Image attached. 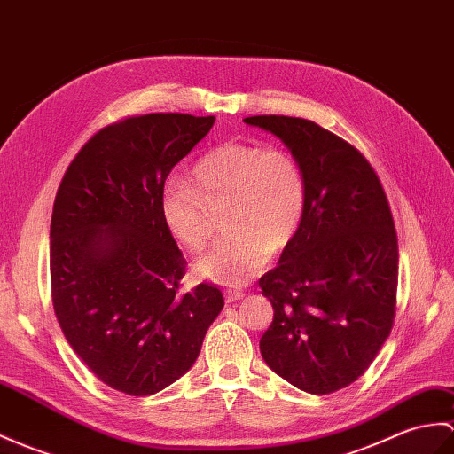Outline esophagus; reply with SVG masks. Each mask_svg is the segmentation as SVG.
Wrapping results in <instances>:
<instances>
[{
  "label": "esophagus",
  "instance_id": "1",
  "mask_svg": "<svg viewBox=\"0 0 454 454\" xmlns=\"http://www.w3.org/2000/svg\"><path fill=\"white\" fill-rule=\"evenodd\" d=\"M246 294L241 292V290H226L224 292V298H226V303H234V301H238V300H241L244 298Z\"/></svg>",
  "mask_w": 454,
  "mask_h": 454
}]
</instances>
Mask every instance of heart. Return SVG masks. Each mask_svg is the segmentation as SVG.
I'll list each match as a JSON object with an SVG mask.
<instances>
[{"instance_id": "b5f03b06", "label": "heart", "mask_w": 454, "mask_h": 454, "mask_svg": "<svg viewBox=\"0 0 454 454\" xmlns=\"http://www.w3.org/2000/svg\"><path fill=\"white\" fill-rule=\"evenodd\" d=\"M224 205L230 234L193 269L205 280L241 286L267 265L270 249L286 247L301 228L308 182L300 162L278 146L223 143L193 164L192 184L172 177L160 192L164 226L189 251L208 244L210 208Z\"/></svg>"}]
</instances>
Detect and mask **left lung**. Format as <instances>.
Listing matches in <instances>:
<instances>
[{"instance_id": "8db88e82", "label": "left lung", "mask_w": 454, "mask_h": 454, "mask_svg": "<svg viewBox=\"0 0 454 454\" xmlns=\"http://www.w3.org/2000/svg\"><path fill=\"white\" fill-rule=\"evenodd\" d=\"M244 121L277 135L308 182L301 228L259 280L275 309L261 356L294 387L329 395L365 373L393 329L398 241L391 207L365 156L321 125L288 115Z\"/></svg>"}]
</instances>
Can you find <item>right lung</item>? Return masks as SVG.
I'll list each match as a JSON object with an SVG mask.
<instances>
[{
    "instance_id": "1",
    "label": "right lung",
    "mask_w": 454,
    "mask_h": 454,
    "mask_svg": "<svg viewBox=\"0 0 454 454\" xmlns=\"http://www.w3.org/2000/svg\"><path fill=\"white\" fill-rule=\"evenodd\" d=\"M215 115H135L92 135L63 174L50 224L51 301L73 350L131 396L189 372L224 298L179 294L185 259L164 226L160 192Z\"/></svg>"
}]
</instances>
